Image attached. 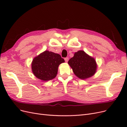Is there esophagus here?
<instances>
[{"label":"esophagus","instance_id":"obj_1","mask_svg":"<svg viewBox=\"0 0 127 127\" xmlns=\"http://www.w3.org/2000/svg\"><path fill=\"white\" fill-rule=\"evenodd\" d=\"M64 60H65V62L67 63L68 61V60H69V58H68V57H67V58H64Z\"/></svg>","mask_w":127,"mask_h":127}]
</instances>
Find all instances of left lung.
<instances>
[{
    "label": "left lung",
    "instance_id": "8db88e82",
    "mask_svg": "<svg viewBox=\"0 0 127 127\" xmlns=\"http://www.w3.org/2000/svg\"><path fill=\"white\" fill-rule=\"evenodd\" d=\"M75 75L80 79H85L93 76L97 69V64L93 57L84 51L79 50L68 62Z\"/></svg>",
    "mask_w": 127,
    "mask_h": 127
}]
</instances>
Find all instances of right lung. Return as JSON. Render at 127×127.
Returning <instances> with one entry per match:
<instances>
[{
	"label": "right lung",
	"instance_id": "1",
	"mask_svg": "<svg viewBox=\"0 0 127 127\" xmlns=\"http://www.w3.org/2000/svg\"><path fill=\"white\" fill-rule=\"evenodd\" d=\"M64 62L60 55L46 50L33 59L32 72L36 78L48 81L56 77L59 64Z\"/></svg>",
	"mask_w": 127,
	"mask_h": 127
}]
</instances>
